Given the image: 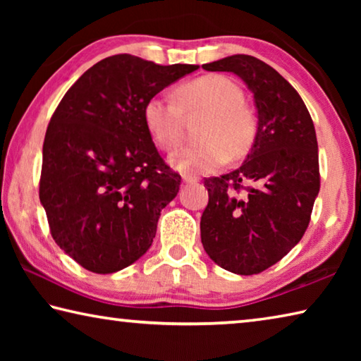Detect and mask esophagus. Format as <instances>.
Returning a JSON list of instances; mask_svg holds the SVG:
<instances>
[{
  "label": "esophagus",
  "instance_id": "esophagus-1",
  "mask_svg": "<svg viewBox=\"0 0 361 361\" xmlns=\"http://www.w3.org/2000/svg\"><path fill=\"white\" fill-rule=\"evenodd\" d=\"M199 180L195 178V176H191V175H183V183L185 185H189V183H197Z\"/></svg>",
  "mask_w": 361,
  "mask_h": 361
}]
</instances>
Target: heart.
Returning <instances> with one entry per match:
<instances>
[{"mask_svg":"<svg viewBox=\"0 0 361 361\" xmlns=\"http://www.w3.org/2000/svg\"><path fill=\"white\" fill-rule=\"evenodd\" d=\"M176 102L154 95L145 103L143 119L151 138L162 149H173L181 138L183 113L204 111L200 143L173 152L169 164L185 175L215 172L229 154L240 157L252 148L256 137V119L243 105L239 85L221 75H207L181 84Z\"/></svg>","mask_w":361,"mask_h":361,"instance_id":"b5f03b06","label":"heart"}]
</instances>
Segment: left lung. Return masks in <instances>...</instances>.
<instances>
[{
    "mask_svg": "<svg viewBox=\"0 0 361 361\" xmlns=\"http://www.w3.org/2000/svg\"><path fill=\"white\" fill-rule=\"evenodd\" d=\"M202 68L232 73L253 94L252 149L234 172L205 180L209 205L200 218L210 259L253 276L282 259L307 229L320 191L315 127L293 85L262 60L239 54Z\"/></svg>",
    "mask_w": 361,
    "mask_h": 361,
    "instance_id": "obj_1",
    "label": "left lung"
}]
</instances>
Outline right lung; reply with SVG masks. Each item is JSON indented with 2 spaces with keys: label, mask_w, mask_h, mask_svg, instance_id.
Instances as JSON below:
<instances>
[{
  "label": "right lung",
  "mask_w": 361,
  "mask_h": 361,
  "mask_svg": "<svg viewBox=\"0 0 361 361\" xmlns=\"http://www.w3.org/2000/svg\"><path fill=\"white\" fill-rule=\"evenodd\" d=\"M197 68L118 54L85 71L54 113L39 200L54 240L87 271L118 272L149 250L181 176L159 156L143 108Z\"/></svg>",
  "instance_id": "obj_1"
}]
</instances>
